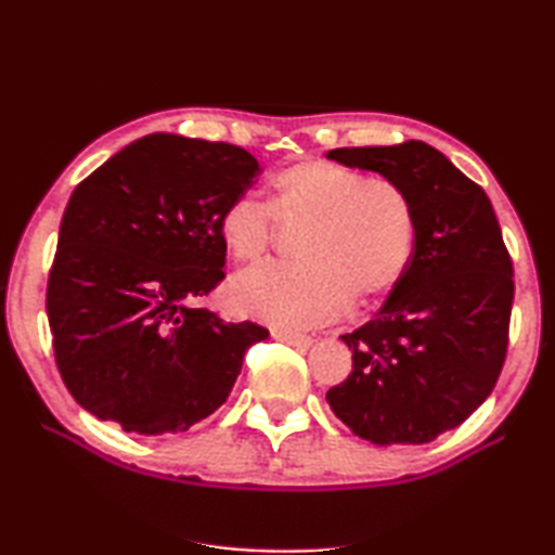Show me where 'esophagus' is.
<instances>
[{
    "mask_svg": "<svg viewBox=\"0 0 555 555\" xmlns=\"http://www.w3.org/2000/svg\"><path fill=\"white\" fill-rule=\"evenodd\" d=\"M271 335H274L276 340L286 343V345H294V347H308V345L313 343L311 335L298 333V331H286V327H274V331H271Z\"/></svg>",
    "mask_w": 555,
    "mask_h": 555,
    "instance_id": "1",
    "label": "esophagus"
}]
</instances>
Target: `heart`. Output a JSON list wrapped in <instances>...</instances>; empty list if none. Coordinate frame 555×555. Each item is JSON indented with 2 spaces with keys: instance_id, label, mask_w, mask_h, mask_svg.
Returning a JSON list of instances; mask_svg holds the SVG:
<instances>
[{
  "instance_id": "obj_1",
  "label": "heart",
  "mask_w": 555,
  "mask_h": 555,
  "mask_svg": "<svg viewBox=\"0 0 555 555\" xmlns=\"http://www.w3.org/2000/svg\"><path fill=\"white\" fill-rule=\"evenodd\" d=\"M271 215L306 222L298 264L264 267L230 286V306L276 325L331 321L347 304L372 306L401 284L418 240L409 193L360 168L300 158L271 178ZM218 237L230 259L255 267L271 247L267 210L249 198L220 212Z\"/></svg>"
}]
</instances>
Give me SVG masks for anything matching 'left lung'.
I'll return each instance as SVG.
<instances>
[{
	"mask_svg": "<svg viewBox=\"0 0 555 555\" xmlns=\"http://www.w3.org/2000/svg\"><path fill=\"white\" fill-rule=\"evenodd\" d=\"M327 158L401 185L418 240L379 313L343 335L352 372L325 399L370 443H430L490 397L504 367L514 267L500 222L482 188L416 139Z\"/></svg>",
	"mask_w": 555,
	"mask_h": 555,
	"instance_id": "1",
	"label": "left lung"
}]
</instances>
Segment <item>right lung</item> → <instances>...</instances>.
I'll list each match as a JSON object with an SVG mask.
<instances>
[{"mask_svg":"<svg viewBox=\"0 0 555 555\" xmlns=\"http://www.w3.org/2000/svg\"><path fill=\"white\" fill-rule=\"evenodd\" d=\"M259 176L224 142L149 134L75 188L46 288L73 399L127 434H181L220 409L244 352L269 337L198 300L224 279L220 212Z\"/></svg>","mask_w":555,"mask_h":555,"instance_id":"1","label":"right lung"}]
</instances>
